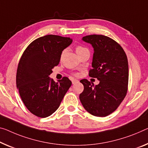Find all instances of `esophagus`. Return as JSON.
Here are the masks:
<instances>
[{
  "instance_id": "obj_1",
  "label": "esophagus",
  "mask_w": 148,
  "mask_h": 148,
  "mask_svg": "<svg viewBox=\"0 0 148 148\" xmlns=\"http://www.w3.org/2000/svg\"><path fill=\"white\" fill-rule=\"evenodd\" d=\"M72 83L73 84H75V83H77V82H78L79 81L78 80H77V79H72Z\"/></svg>"
}]
</instances>
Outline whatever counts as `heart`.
Masks as SVG:
<instances>
[{"instance_id": "heart-1", "label": "heart", "mask_w": 148, "mask_h": 148, "mask_svg": "<svg viewBox=\"0 0 148 148\" xmlns=\"http://www.w3.org/2000/svg\"><path fill=\"white\" fill-rule=\"evenodd\" d=\"M86 49L85 47H83L82 46H80V45H79V46H77V47H76V52L77 53H79V51L83 50V49Z\"/></svg>"}]
</instances>
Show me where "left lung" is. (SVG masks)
Segmentation results:
<instances>
[{"instance_id": "8db88e82", "label": "left lung", "mask_w": 148, "mask_h": 148, "mask_svg": "<svg viewBox=\"0 0 148 148\" xmlns=\"http://www.w3.org/2000/svg\"><path fill=\"white\" fill-rule=\"evenodd\" d=\"M94 48L92 69L88 75L100 81L94 86L87 79L81 83L84 90L79 99L88 112L106 116L116 110L126 97L128 85V63L120 45L108 36L89 35L82 38Z\"/></svg>"}]
</instances>
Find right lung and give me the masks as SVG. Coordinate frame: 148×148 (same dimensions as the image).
<instances>
[{
    "mask_svg": "<svg viewBox=\"0 0 148 148\" xmlns=\"http://www.w3.org/2000/svg\"><path fill=\"white\" fill-rule=\"evenodd\" d=\"M71 43L70 38L42 36L33 41L20 58L16 87L24 105L36 116L45 118L55 112L71 87L68 77L55 82L49 75L60 63L63 49Z\"/></svg>",
    "mask_w": 148,
    "mask_h": 148,
    "instance_id": "right-lung-1",
    "label": "right lung"
}]
</instances>
